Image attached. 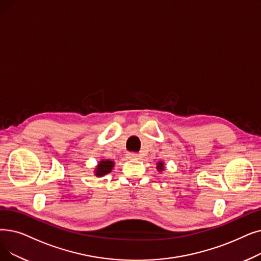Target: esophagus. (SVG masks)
I'll list each match as a JSON object with an SVG mask.
<instances>
[{"label": "esophagus", "mask_w": 261, "mask_h": 261, "mask_svg": "<svg viewBox=\"0 0 261 261\" xmlns=\"http://www.w3.org/2000/svg\"><path fill=\"white\" fill-rule=\"evenodd\" d=\"M127 156H128V159H138L139 154L137 152H129L127 154Z\"/></svg>", "instance_id": "esophagus-1"}]
</instances>
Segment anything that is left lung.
Masks as SVG:
<instances>
[{
	"instance_id": "1",
	"label": "left lung",
	"mask_w": 261,
	"mask_h": 261,
	"mask_svg": "<svg viewBox=\"0 0 261 261\" xmlns=\"http://www.w3.org/2000/svg\"><path fill=\"white\" fill-rule=\"evenodd\" d=\"M158 169H159V171H162V169H163V163L162 162L158 163Z\"/></svg>"
}]
</instances>
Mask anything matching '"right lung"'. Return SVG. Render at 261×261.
<instances>
[{
    "label": "right lung",
    "instance_id": "1",
    "mask_svg": "<svg viewBox=\"0 0 261 261\" xmlns=\"http://www.w3.org/2000/svg\"><path fill=\"white\" fill-rule=\"evenodd\" d=\"M113 166H114V162L109 161V160H103L99 163L95 173L97 176H103L112 171Z\"/></svg>",
    "mask_w": 261,
    "mask_h": 261
}]
</instances>
